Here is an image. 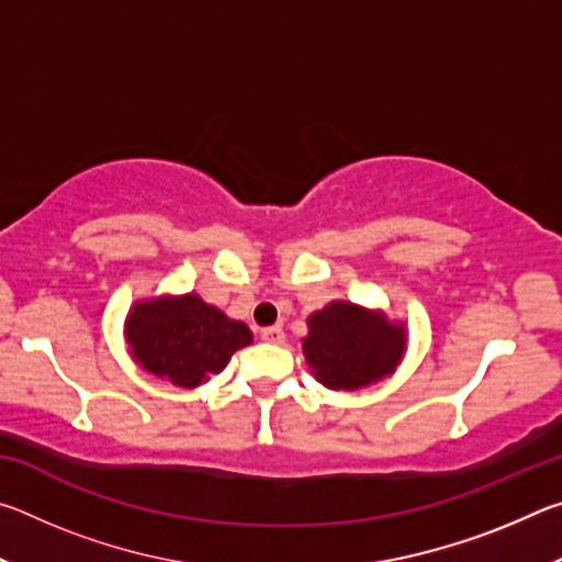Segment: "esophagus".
I'll return each instance as SVG.
<instances>
[{
    "label": "esophagus",
    "mask_w": 562,
    "mask_h": 562,
    "mask_svg": "<svg viewBox=\"0 0 562 562\" xmlns=\"http://www.w3.org/2000/svg\"><path fill=\"white\" fill-rule=\"evenodd\" d=\"M260 337L265 339V341H270V345H282L284 341V331H282V327H265L262 331H260Z\"/></svg>",
    "instance_id": "1"
}]
</instances>
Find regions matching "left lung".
<instances>
[{"instance_id": "1", "label": "left lung", "mask_w": 562, "mask_h": 562, "mask_svg": "<svg viewBox=\"0 0 562 562\" xmlns=\"http://www.w3.org/2000/svg\"><path fill=\"white\" fill-rule=\"evenodd\" d=\"M408 327L384 310L331 300L307 317L302 355L312 376L335 392H355L392 376L402 364Z\"/></svg>"}]
</instances>
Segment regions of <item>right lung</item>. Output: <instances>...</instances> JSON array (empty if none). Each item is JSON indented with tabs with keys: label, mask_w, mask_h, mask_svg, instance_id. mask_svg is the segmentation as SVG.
Listing matches in <instances>:
<instances>
[{
	"label": "right lung",
	"mask_w": 562,
	"mask_h": 562,
	"mask_svg": "<svg viewBox=\"0 0 562 562\" xmlns=\"http://www.w3.org/2000/svg\"><path fill=\"white\" fill-rule=\"evenodd\" d=\"M123 341L146 374L195 389L223 372L235 351L250 345L252 331L201 294L164 292L131 304Z\"/></svg>",
	"instance_id": "obj_1"
}]
</instances>
